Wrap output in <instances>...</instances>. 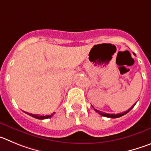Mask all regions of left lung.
I'll list each match as a JSON object with an SVG mask.
<instances>
[{
    "instance_id": "obj_1",
    "label": "left lung",
    "mask_w": 151,
    "mask_h": 151,
    "mask_svg": "<svg viewBox=\"0 0 151 151\" xmlns=\"http://www.w3.org/2000/svg\"><path fill=\"white\" fill-rule=\"evenodd\" d=\"M135 104H136V103H135ZM135 104H133V105L132 106L131 108H130L128 111H125V112H123V113H120V114H106V113H103V112H101V111H98V110H96V109H95V111H96L97 113H99V114L101 115V116H106V117H110V118H118V117H120V116H123V115H125L128 112H129V111H131L133 108H134V106L135 105Z\"/></svg>"
}]
</instances>
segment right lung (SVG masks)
I'll use <instances>...</instances> for the list:
<instances>
[{
  "instance_id": "add662e5",
  "label": "right lung",
  "mask_w": 151,
  "mask_h": 151,
  "mask_svg": "<svg viewBox=\"0 0 151 151\" xmlns=\"http://www.w3.org/2000/svg\"><path fill=\"white\" fill-rule=\"evenodd\" d=\"M27 114L30 115V116H32V117H35L36 119H48V118L51 117L52 116V114L51 115H46V116H40L39 114H28V113H26Z\"/></svg>"
}]
</instances>
